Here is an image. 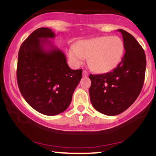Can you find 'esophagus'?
I'll return each mask as SVG.
<instances>
[{
  "label": "esophagus",
  "instance_id": "obj_1",
  "mask_svg": "<svg viewBox=\"0 0 156 156\" xmlns=\"http://www.w3.org/2000/svg\"><path fill=\"white\" fill-rule=\"evenodd\" d=\"M88 75H89L88 72L86 71V70H83V76H88Z\"/></svg>",
  "mask_w": 156,
  "mask_h": 156
}]
</instances>
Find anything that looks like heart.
Here are the masks:
<instances>
[{"label": "heart", "mask_w": 156, "mask_h": 156, "mask_svg": "<svg viewBox=\"0 0 156 156\" xmlns=\"http://www.w3.org/2000/svg\"><path fill=\"white\" fill-rule=\"evenodd\" d=\"M124 44L118 36H104L84 39L67 50V56L75 66H81L85 59L91 70L96 73H107L115 69L122 59Z\"/></svg>", "instance_id": "heart-1"}]
</instances>
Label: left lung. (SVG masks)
Masks as SVG:
<instances>
[{
	"mask_svg": "<svg viewBox=\"0 0 156 156\" xmlns=\"http://www.w3.org/2000/svg\"><path fill=\"white\" fill-rule=\"evenodd\" d=\"M122 34L125 54L112 72L89 75V96L98 112L109 116L122 113L136 101L143 88L146 60L144 50L129 32Z\"/></svg>",
	"mask_w": 156,
	"mask_h": 156,
	"instance_id": "1",
	"label": "left lung"
}]
</instances>
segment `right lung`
<instances>
[{
    "label": "right lung",
    "mask_w": 156,
    "mask_h": 156,
    "mask_svg": "<svg viewBox=\"0 0 156 156\" xmlns=\"http://www.w3.org/2000/svg\"><path fill=\"white\" fill-rule=\"evenodd\" d=\"M55 34L38 28L23 42L18 54L16 78L28 104L44 115L64 112L82 78V70H72L61 50L48 38Z\"/></svg>",
    "instance_id": "obj_1"
}]
</instances>
